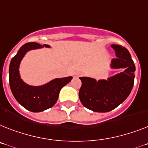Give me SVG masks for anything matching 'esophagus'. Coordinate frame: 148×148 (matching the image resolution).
<instances>
[{
  "label": "esophagus",
  "mask_w": 148,
  "mask_h": 148,
  "mask_svg": "<svg viewBox=\"0 0 148 148\" xmlns=\"http://www.w3.org/2000/svg\"><path fill=\"white\" fill-rule=\"evenodd\" d=\"M80 76V72H77L76 74H75V77H78Z\"/></svg>",
  "instance_id": "obj_1"
}]
</instances>
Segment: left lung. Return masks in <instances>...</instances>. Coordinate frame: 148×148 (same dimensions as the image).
Here are the masks:
<instances>
[{
	"mask_svg": "<svg viewBox=\"0 0 148 148\" xmlns=\"http://www.w3.org/2000/svg\"><path fill=\"white\" fill-rule=\"evenodd\" d=\"M111 47L116 56L111 61V67L125 68L123 72L108 80L80 77V101L85 108L95 112H108L116 108L127 99L134 85L135 66L130 52L119 44H112Z\"/></svg>",
	"mask_w": 148,
	"mask_h": 148,
	"instance_id": "left-lung-1",
	"label": "left lung"
}]
</instances>
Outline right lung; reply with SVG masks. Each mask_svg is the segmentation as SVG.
Masks as SVG:
<instances>
[{
	"instance_id": "right-lung-1",
	"label": "right lung",
	"mask_w": 148,
	"mask_h": 148,
	"mask_svg": "<svg viewBox=\"0 0 148 148\" xmlns=\"http://www.w3.org/2000/svg\"><path fill=\"white\" fill-rule=\"evenodd\" d=\"M49 45L30 42L22 46L11 59L9 68V83L13 96L22 107L32 112H40L49 109L58 100L61 89L71 80L72 77L56 78L41 86H32L25 84L20 78L18 67L28 51Z\"/></svg>"
}]
</instances>
